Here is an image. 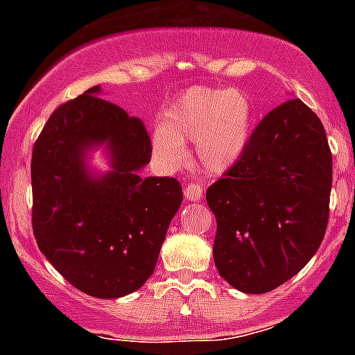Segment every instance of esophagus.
I'll list each match as a JSON object with an SVG mask.
<instances>
[{
	"instance_id": "1",
	"label": "esophagus",
	"mask_w": 355,
	"mask_h": 355,
	"mask_svg": "<svg viewBox=\"0 0 355 355\" xmlns=\"http://www.w3.org/2000/svg\"><path fill=\"white\" fill-rule=\"evenodd\" d=\"M184 196L187 200H199L202 198V187H200L199 184H189L187 187L184 189Z\"/></svg>"
}]
</instances>
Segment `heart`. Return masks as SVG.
I'll return each instance as SVG.
<instances>
[{"instance_id": "1", "label": "heart", "mask_w": 355, "mask_h": 355, "mask_svg": "<svg viewBox=\"0 0 355 355\" xmlns=\"http://www.w3.org/2000/svg\"><path fill=\"white\" fill-rule=\"evenodd\" d=\"M254 125L252 98L242 89L189 87L168 105L153 146L168 164L184 163V141L198 146L200 164L223 173L244 156Z\"/></svg>"}]
</instances>
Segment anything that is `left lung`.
<instances>
[{"label": "left lung", "mask_w": 355, "mask_h": 355, "mask_svg": "<svg viewBox=\"0 0 355 355\" xmlns=\"http://www.w3.org/2000/svg\"><path fill=\"white\" fill-rule=\"evenodd\" d=\"M330 192L323 123L300 99H288L259 121L244 156L206 191L218 273L245 293L290 280L323 242Z\"/></svg>", "instance_id": "left-lung-1"}]
</instances>
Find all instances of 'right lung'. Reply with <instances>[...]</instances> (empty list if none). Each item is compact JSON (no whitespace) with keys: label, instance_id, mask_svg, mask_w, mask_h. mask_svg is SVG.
I'll return each instance as SVG.
<instances>
[{"label":"right lung","instance_id":"1","mask_svg":"<svg viewBox=\"0 0 355 355\" xmlns=\"http://www.w3.org/2000/svg\"><path fill=\"white\" fill-rule=\"evenodd\" d=\"M99 85L58 106L32 149V230L46 259L87 295L116 299L146 284L182 204L173 177H141L151 139L141 118L98 98ZM107 142L98 178L87 151Z\"/></svg>","mask_w":355,"mask_h":355}]
</instances>
